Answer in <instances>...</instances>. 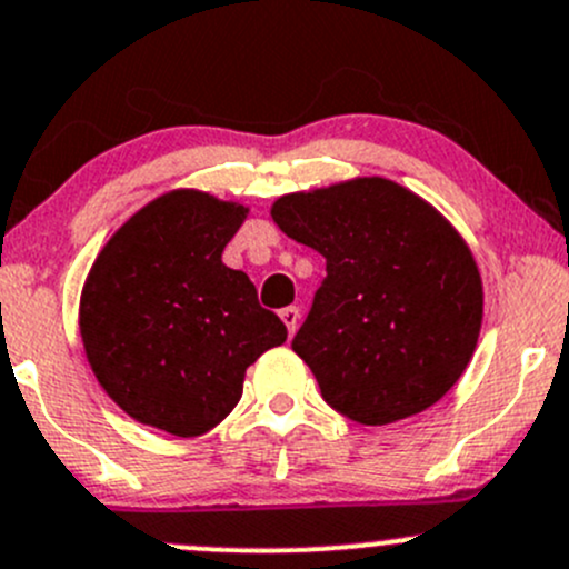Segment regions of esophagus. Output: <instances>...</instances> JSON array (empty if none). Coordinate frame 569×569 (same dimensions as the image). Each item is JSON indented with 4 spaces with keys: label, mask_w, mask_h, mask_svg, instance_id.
<instances>
[{
    "label": "esophagus",
    "mask_w": 569,
    "mask_h": 569,
    "mask_svg": "<svg viewBox=\"0 0 569 569\" xmlns=\"http://www.w3.org/2000/svg\"><path fill=\"white\" fill-rule=\"evenodd\" d=\"M280 319H283V325H286V330H289V335H295L297 325H300V308L289 305V308L280 310Z\"/></svg>",
    "instance_id": "esophagus-1"
}]
</instances>
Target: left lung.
<instances>
[{"label": "left lung", "instance_id": "8db88e82", "mask_svg": "<svg viewBox=\"0 0 569 569\" xmlns=\"http://www.w3.org/2000/svg\"><path fill=\"white\" fill-rule=\"evenodd\" d=\"M272 220L327 278L291 349L335 411L390 426L441 400L475 355L482 280L463 237L381 177L280 196Z\"/></svg>", "mask_w": 569, "mask_h": 569}]
</instances>
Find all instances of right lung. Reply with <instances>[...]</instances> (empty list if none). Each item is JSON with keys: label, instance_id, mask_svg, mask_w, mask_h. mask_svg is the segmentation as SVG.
<instances>
[{"label": "right lung", "instance_id": "obj_1", "mask_svg": "<svg viewBox=\"0 0 569 569\" xmlns=\"http://www.w3.org/2000/svg\"><path fill=\"white\" fill-rule=\"evenodd\" d=\"M248 207L171 190L141 207L94 259L81 291L83 351L124 415L171 436L212 430L242 398L248 365L286 340L223 248Z\"/></svg>", "mask_w": 569, "mask_h": 569}]
</instances>
